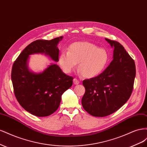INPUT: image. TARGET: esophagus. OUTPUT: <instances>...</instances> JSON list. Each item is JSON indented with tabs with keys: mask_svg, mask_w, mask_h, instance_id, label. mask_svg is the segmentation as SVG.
Masks as SVG:
<instances>
[{
	"mask_svg": "<svg viewBox=\"0 0 147 147\" xmlns=\"http://www.w3.org/2000/svg\"><path fill=\"white\" fill-rule=\"evenodd\" d=\"M73 82H74V83L75 84H78L80 83V82L78 80H77V78H74Z\"/></svg>",
	"mask_w": 147,
	"mask_h": 147,
	"instance_id": "1",
	"label": "esophagus"
}]
</instances>
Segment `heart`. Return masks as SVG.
<instances>
[{
    "mask_svg": "<svg viewBox=\"0 0 147 147\" xmlns=\"http://www.w3.org/2000/svg\"><path fill=\"white\" fill-rule=\"evenodd\" d=\"M109 55L104 48H99L88 42L71 44L68 52L63 51L59 56V64L64 72L70 74L76 67L84 77L91 78L99 75L106 67Z\"/></svg>",
    "mask_w": 147,
    "mask_h": 147,
    "instance_id": "heart-1",
    "label": "heart"
}]
</instances>
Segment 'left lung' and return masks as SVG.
Segmentation results:
<instances>
[{"label":"left lung","instance_id":"1","mask_svg":"<svg viewBox=\"0 0 147 147\" xmlns=\"http://www.w3.org/2000/svg\"><path fill=\"white\" fill-rule=\"evenodd\" d=\"M114 48L113 60L98 76L83 82L85 93L83 109L92 116L104 117L114 113L129 99L134 86L136 65L119 42L105 38Z\"/></svg>","mask_w":147,"mask_h":147}]
</instances>
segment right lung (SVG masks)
<instances>
[{"label": "right lung", "instance_id": "1", "mask_svg": "<svg viewBox=\"0 0 147 147\" xmlns=\"http://www.w3.org/2000/svg\"><path fill=\"white\" fill-rule=\"evenodd\" d=\"M63 36L51 40H37L22 51L12 67L11 81L17 100L24 110L36 117H47L58 109L63 93L72 86V77L51 63L41 72L29 68L31 55L43 54L58 62L57 45Z\"/></svg>", "mask_w": 147, "mask_h": 147}]
</instances>
